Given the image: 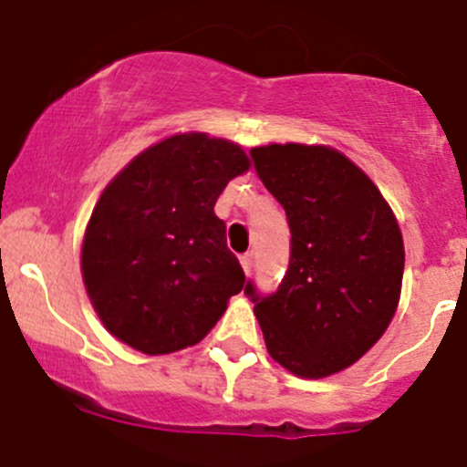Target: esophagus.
<instances>
[{"mask_svg": "<svg viewBox=\"0 0 467 467\" xmlns=\"http://www.w3.org/2000/svg\"><path fill=\"white\" fill-rule=\"evenodd\" d=\"M239 262H242L244 271L251 273V268H253V253H244V255L239 257Z\"/></svg>", "mask_w": 467, "mask_h": 467, "instance_id": "34e87169", "label": "esophagus"}]
</instances>
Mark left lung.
<instances>
[{
  "mask_svg": "<svg viewBox=\"0 0 467 467\" xmlns=\"http://www.w3.org/2000/svg\"><path fill=\"white\" fill-rule=\"evenodd\" d=\"M255 171L285 207L289 268L273 294L251 280L266 350L298 378L321 379L366 355L400 300L404 244L375 182L329 146L251 149Z\"/></svg>",
  "mask_w": 467,
  "mask_h": 467,
  "instance_id": "1",
  "label": "left lung"
}]
</instances>
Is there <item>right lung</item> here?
Instances as JSON below:
<instances>
[{
    "instance_id": "1",
    "label": "right lung",
    "mask_w": 467,
    "mask_h": 467,
    "mask_svg": "<svg viewBox=\"0 0 467 467\" xmlns=\"http://www.w3.org/2000/svg\"><path fill=\"white\" fill-rule=\"evenodd\" d=\"M248 167L239 144L181 133L108 182L81 248L86 291L108 332L144 355H167L214 327L246 282L214 203Z\"/></svg>"
}]
</instances>
